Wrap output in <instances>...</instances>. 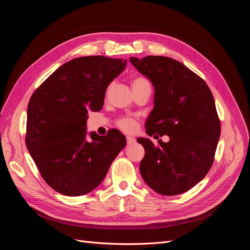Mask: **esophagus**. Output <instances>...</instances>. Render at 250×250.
Returning <instances> with one entry per match:
<instances>
[{
  "mask_svg": "<svg viewBox=\"0 0 250 250\" xmlns=\"http://www.w3.org/2000/svg\"><path fill=\"white\" fill-rule=\"evenodd\" d=\"M126 140H127V144H128V145H132V144L135 143V139H134L133 137H131V135H127Z\"/></svg>",
  "mask_w": 250,
  "mask_h": 250,
  "instance_id": "34e87169",
  "label": "esophagus"
}]
</instances>
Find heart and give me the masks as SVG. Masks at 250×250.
I'll return each mask as SVG.
<instances>
[{"mask_svg":"<svg viewBox=\"0 0 250 250\" xmlns=\"http://www.w3.org/2000/svg\"><path fill=\"white\" fill-rule=\"evenodd\" d=\"M145 84H149V82L146 78H144V77H137V78H134L131 82L132 87L145 85ZM118 125L120 128H122L123 130L131 131L134 129V127H135V121L131 118H122L118 121Z\"/></svg>","mask_w":250,"mask_h":250,"instance_id":"obj_1","label":"heart"}]
</instances>
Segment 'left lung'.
<instances>
[{
    "mask_svg": "<svg viewBox=\"0 0 250 250\" xmlns=\"http://www.w3.org/2000/svg\"><path fill=\"white\" fill-rule=\"evenodd\" d=\"M130 62L154 87V107L146 121L148 135L167 134L155 146L139 138L145 149L140 172L156 193H185L204 178L214 162L221 127L214 97L199 76L175 59L130 57Z\"/></svg>",
    "mask_w": 250,
    "mask_h": 250,
    "instance_id": "obj_1",
    "label": "left lung"
}]
</instances>
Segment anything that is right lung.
<instances>
[{"mask_svg":"<svg viewBox=\"0 0 250 250\" xmlns=\"http://www.w3.org/2000/svg\"><path fill=\"white\" fill-rule=\"evenodd\" d=\"M126 60L78 57L65 62L32 95L27 109L26 145L44 181L60 194L81 196L99 186L126 145L119 130L90 132L88 111H99L109 83Z\"/></svg>","mask_w":250,"mask_h":250,"instance_id":"right-lung-1","label":"right lung"}]
</instances>
